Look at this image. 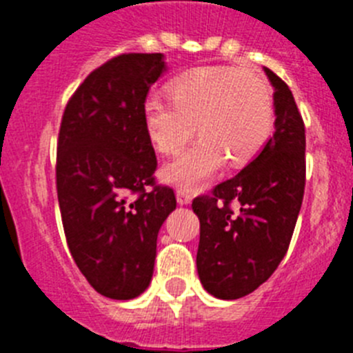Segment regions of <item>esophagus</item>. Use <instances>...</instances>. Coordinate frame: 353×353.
Segmentation results:
<instances>
[{
	"instance_id": "obj_1",
	"label": "esophagus",
	"mask_w": 353,
	"mask_h": 353,
	"mask_svg": "<svg viewBox=\"0 0 353 353\" xmlns=\"http://www.w3.org/2000/svg\"><path fill=\"white\" fill-rule=\"evenodd\" d=\"M191 199H192L191 192L185 191V189H176V201H179V205L191 203Z\"/></svg>"
}]
</instances>
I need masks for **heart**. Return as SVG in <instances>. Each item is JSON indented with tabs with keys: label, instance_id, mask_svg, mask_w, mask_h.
Wrapping results in <instances>:
<instances>
[{
	"label": "heart",
	"instance_id": "1",
	"mask_svg": "<svg viewBox=\"0 0 353 353\" xmlns=\"http://www.w3.org/2000/svg\"><path fill=\"white\" fill-rule=\"evenodd\" d=\"M170 99L148 97L143 120L148 138L164 155L176 154L194 136L201 138L164 164L161 179L180 189H198L223 168L244 166L269 141L274 99L269 83L254 70L199 67L168 84Z\"/></svg>",
	"mask_w": 353,
	"mask_h": 353
}]
</instances>
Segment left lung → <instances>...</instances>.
I'll list each match as a JSON object with an SVG mask.
<instances>
[{"instance_id": "8db88e82", "label": "left lung", "mask_w": 353, "mask_h": 353, "mask_svg": "<svg viewBox=\"0 0 353 353\" xmlns=\"http://www.w3.org/2000/svg\"><path fill=\"white\" fill-rule=\"evenodd\" d=\"M274 92L276 132L256 159L210 194L194 198L196 265L217 299H240L263 285L288 251L305 187V129L288 84L265 68ZM232 203L241 210L233 212Z\"/></svg>"}]
</instances>
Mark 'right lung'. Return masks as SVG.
<instances>
[{"mask_svg": "<svg viewBox=\"0 0 353 353\" xmlns=\"http://www.w3.org/2000/svg\"><path fill=\"white\" fill-rule=\"evenodd\" d=\"M164 68L161 52L111 58L68 99L58 134L56 191L68 249L86 281L117 301L148 288L159 230L176 208L173 189L155 182L143 120Z\"/></svg>", "mask_w": 353, "mask_h": 353, "instance_id": "add662e5", "label": "right lung"}]
</instances>
